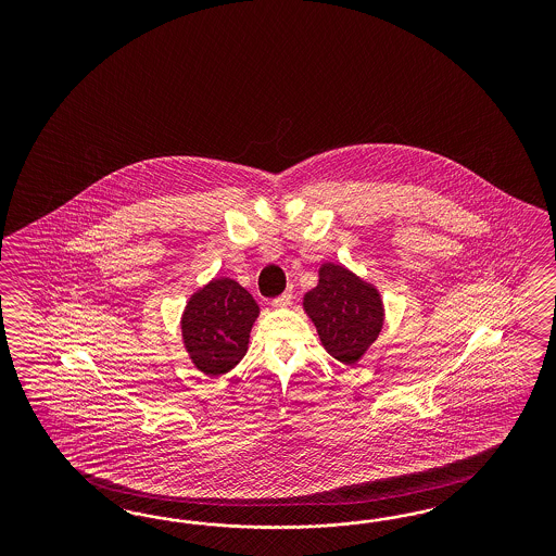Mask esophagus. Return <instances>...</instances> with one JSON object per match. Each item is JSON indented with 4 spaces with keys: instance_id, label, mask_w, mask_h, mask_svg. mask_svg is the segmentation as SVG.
I'll list each match as a JSON object with an SVG mask.
<instances>
[{
    "instance_id": "obj_1",
    "label": "esophagus",
    "mask_w": 556,
    "mask_h": 556,
    "mask_svg": "<svg viewBox=\"0 0 556 556\" xmlns=\"http://www.w3.org/2000/svg\"><path fill=\"white\" fill-rule=\"evenodd\" d=\"M291 300H293V293H291V289H289V291L281 293L279 298L273 300V307H287V305L291 303Z\"/></svg>"
}]
</instances>
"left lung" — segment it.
<instances>
[{"instance_id": "8db88e82", "label": "left lung", "mask_w": 556, "mask_h": 556, "mask_svg": "<svg viewBox=\"0 0 556 556\" xmlns=\"http://www.w3.org/2000/svg\"><path fill=\"white\" fill-rule=\"evenodd\" d=\"M318 277V286L303 295V309L326 353L353 367L381 334L386 321L381 293L337 263H321Z\"/></svg>"}]
</instances>
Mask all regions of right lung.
Masks as SVG:
<instances>
[{
	"label": "right lung",
	"instance_id": "1",
	"mask_svg": "<svg viewBox=\"0 0 556 556\" xmlns=\"http://www.w3.org/2000/svg\"><path fill=\"white\" fill-rule=\"evenodd\" d=\"M258 303L230 277H216L200 287L181 316L184 346L207 377L235 369L249 351V338L258 318Z\"/></svg>",
	"mask_w": 556,
	"mask_h": 556
}]
</instances>
